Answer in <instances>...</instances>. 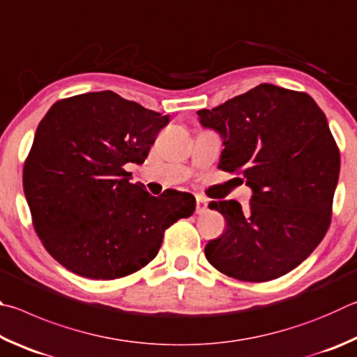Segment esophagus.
I'll return each instance as SVG.
<instances>
[{
  "instance_id": "1",
  "label": "esophagus",
  "mask_w": 357,
  "mask_h": 357,
  "mask_svg": "<svg viewBox=\"0 0 357 357\" xmlns=\"http://www.w3.org/2000/svg\"><path fill=\"white\" fill-rule=\"evenodd\" d=\"M208 210V201L204 196H196V213L204 215Z\"/></svg>"
}]
</instances>
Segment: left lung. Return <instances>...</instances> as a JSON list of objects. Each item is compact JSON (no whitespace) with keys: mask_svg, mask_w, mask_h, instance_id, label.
I'll return each mask as SVG.
<instances>
[{"mask_svg":"<svg viewBox=\"0 0 357 357\" xmlns=\"http://www.w3.org/2000/svg\"><path fill=\"white\" fill-rule=\"evenodd\" d=\"M197 116L222 137L218 167L243 174L252 190L246 210L210 202L226 230L208 241L205 257L245 282L295 270L326 235L339 182L340 152L324 112L305 92L264 83Z\"/></svg>","mask_w":357,"mask_h":357,"instance_id":"left-lung-1","label":"left lung"}]
</instances>
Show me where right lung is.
<instances>
[{"label":"right lung","instance_id":"obj_1","mask_svg":"<svg viewBox=\"0 0 357 357\" xmlns=\"http://www.w3.org/2000/svg\"><path fill=\"white\" fill-rule=\"evenodd\" d=\"M167 123L111 91L59 100L42 119L23 190L43 248L68 271L102 280L136 273L156 257L165 230L195 213L190 192L155 197L125 171L142 165Z\"/></svg>","mask_w":357,"mask_h":357}]
</instances>
